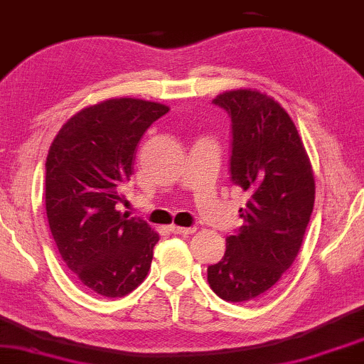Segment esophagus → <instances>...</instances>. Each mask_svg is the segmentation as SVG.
Returning a JSON list of instances; mask_svg holds the SVG:
<instances>
[{
	"label": "esophagus",
	"mask_w": 364,
	"mask_h": 364,
	"mask_svg": "<svg viewBox=\"0 0 364 364\" xmlns=\"http://www.w3.org/2000/svg\"><path fill=\"white\" fill-rule=\"evenodd\" d=\"M195 227H178V225H171V232L173 234H179V235H190L195 234Z\"/></svg>",
	"instance_id": "34e87169"
}]
</instances>
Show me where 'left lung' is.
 I'll return each mask as SVG.
<instances>
[{
	"label": "left lung",
	"instance_id": "left-lung-1",
	"mask_svg": "<svg viewBox=\"0 0 364 364\" xmlns=\"http://www.w3.org/2000/svg\"><path fill=\"white\" fill-rule=\"evenodd\" d=\"M213 103L230 117V179L249 200L224 257L208 266V284L222 300L249 301L295 261L314 210V173L299 130L271 96L235 90Z\"/></svg>",
	"mask_w": 364,
	"mask_h": 364
}]
</instances>
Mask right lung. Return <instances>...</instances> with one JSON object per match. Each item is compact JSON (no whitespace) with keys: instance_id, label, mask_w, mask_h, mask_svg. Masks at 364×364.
<instances>
[{"instance_id":"obj_1","label":"right lung","mask_w":364,"mask_h":364,"mask_svg":"<svg viewBox=\"0 0 364 364\" xmlns=\"http://www.w3.org/2000/svg\"><path fill=\"white\" fill-rule=\"evenodd\" d=\"M166 105L113 98L69 118L46 161V210L60 257L82 287L120 299L144 282L159 235L115 208L135 147Z\"/></svg>"}]
</instances>
